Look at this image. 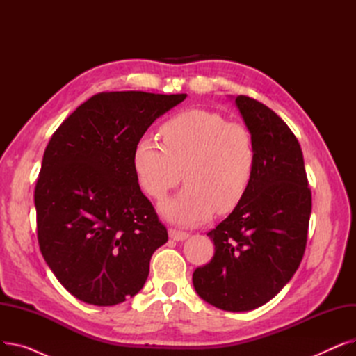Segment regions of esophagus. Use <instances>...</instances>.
Here are the masks:
<instances>
[{
  "label": "esophagus",
  "instance_id": "34e87169",
  "mask_svg": "<svg viewBox=\"0 0 356 356\" xmlns=\"http://www.w3.org/2000/svg\"><path fill=\"white\" fill-rule=\"evenodd\" d=\"M168 236H170L175 241H183V239L189 236V234L184 232V231H179L176 228H170V229H168Z\"/></svg>",
  "mask_w": 356,
  "mask_h": 356
}]
</instances>
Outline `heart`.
Instances as JSON below:
<instances>
[{
  "instance_id": "heart-1",
  "label": "heart",
  "mask_w": 356,
  "mask_h": 356,
  "mask_svg": "<svg viewBox=\"0 0 356 356\" xmlns=\"http://www.w3.org/2000/svg\"><path fill=\"white\" fill-rule=\"evenodd\" d=\"M160 136L163 145L149 137L137 141L133 165L141 189L156 200L175 189L181 176L188 183L161 203L167 219L195 227L215 211L228 213L238 207L257 168L255 141L244 124L215 111L186 109L160 127Z\"/></svg>"
}]
</instances>
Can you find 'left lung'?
<instances>
[{
	"mask_svg": "<svg viewBox=\"0 0 356 356\" xmlns=\"http://www.w3.org/2000/svg\"><path fill=\"white\" fill-rule=\"evenodd\" d=\"M235 104L257 147V168L238 207L209 231L215 254L193 273L196 293L228 312L266 305L305 255L312 192L300 144L273 109L239 95Z\"/></svg>",
	"mask_w": 356,
	"mask_h": 356,
	"instance_id": "left-lung-1",
	"label": "left lung"
}]
</instances>
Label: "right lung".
Masks as SVG:
<instances>
[{
    "mask_svg": "<svg viewBox=\"0 0 356 356\" xmlns=\"http://www.w3.org/2000/svg\"><path fill=\"white\" fill-rule=\"evenodd\" d=\"M186 93L101 92L54 131L35 181L37 239L47 266L79 300L114 306L144 286L167 229L141 192L137 141Z\"/></svg>",
    "mask_w": 356,
    "mask_h": 356,
    "instance_id": "obj_1",
    "label": "right lung"
}]
</instances>
